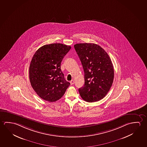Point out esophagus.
I'll return each instance as SVG.
<instances>
[{"label": "esophagus", "instance_id": "1", "mask_svg": "<svg viewBox=\"0 0 147 147\" xmlns=\"http://www.w3.org/2000/svg\"><path fill=\"white\" fill-rule=\"evenodd\" d=\"M75 82L74 80H72L71 82H70V84H71V85H72V84H74Z\"/></svg>", "mask_w": 147, "mask_h": 147}]
</instances>
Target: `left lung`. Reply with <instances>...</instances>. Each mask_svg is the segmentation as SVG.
Listing matches in <instances>:
<instances>
[{"label":"left lung","instance_id":"left-lung-1","mask_svg":"<svg viewBox=\"0 0 147 147\" xmlns=\"http://www.w3.org/2000/svg\"><path fill=\"white\" fill-rule=\"evenodd\" d=\"M74 47L84 73V84L79 89L80 95L89 102L99 101L105 97L113 84L114 72L111 59L96 44L77 43Z\"/></svg>","mask_w":147,"mask_h":147}]
</instances>
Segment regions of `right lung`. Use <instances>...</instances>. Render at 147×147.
Listing matches in <instances>:
<instances>
[{"label": "right lung", "instance_id": "obj_1", "mask_svg": "<svg viewBox=\"0 0 147 147\" xmlns=\"http://www.w3.org/2000/svg\"><path fill=\"white\" fill-rule=\"evenodd\" d=\"M71 48L61 43L44 45L34 54L29 67L32 87L40 98L54 102L61 98L70 85L60 69L61 63Z\"/></svg>", "mask_w": 147, "mask_h": 147}]
</instances>
